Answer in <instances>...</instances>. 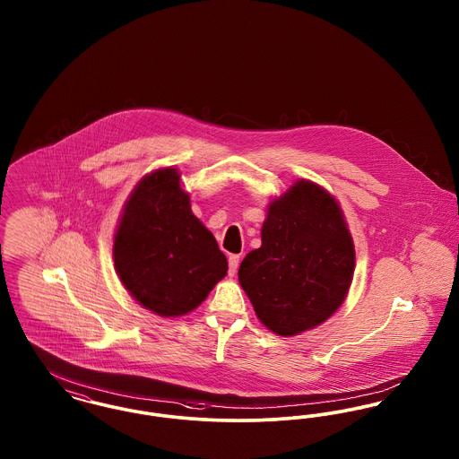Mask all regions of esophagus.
Here are the masks:
<instances>
[{
    "mask_svg": "<svg viewBox=\"0 0 459 459\" xmlns=\"http://www.w3.org/2000/svg\"><path fill=\"white\" fill-rule=\"evenodd\" d=\"M239 255H230V256H229V275H234V273L238 272V266H239Z\"/></svg>",
    "mask_w": 459,
    "mask_h": 459,
    "instance_id": "34e87169",
    "label": "esophagus"
}]
</instances>
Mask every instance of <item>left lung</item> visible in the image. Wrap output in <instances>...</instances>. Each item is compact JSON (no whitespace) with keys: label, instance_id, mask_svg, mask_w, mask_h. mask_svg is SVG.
Segmentation results:
<instances>
[{"label":"left lung","instance_id":"obj_1","mask_svg":"<svg viewBox=\"0 0 459 459\" xmlns=\"http://www.w3.org/2000/svg\"><path fill=\"white\" fill-rule=\"evenodd\" d=\"M354 272V246L342 212L320 186L299 180L275 199L262 247L240 263L239 284L264 327L296 335L342 305Z\"/></svg>","mask_w":459,"mask_h":459}]
</instances>
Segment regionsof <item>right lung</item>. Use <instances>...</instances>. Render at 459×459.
<instances>
[{
  "instance_id": "add662e5",
  "label": "right lung",
  "mask_w": 459,
  "mask_h": 459,
  "mask_svg": "<svg viewBox=\"0 0 459 459\" xmlns=\"http://www.w3.org/2000/svg\"><path fill=\"white\" fill-rule=\"evenodd\" d=\"M113 260L126 289L160 316H180L227 275L213 234L193 215L174 169L146 175L126 203Z\"/></svg>"
}]
</instances>
